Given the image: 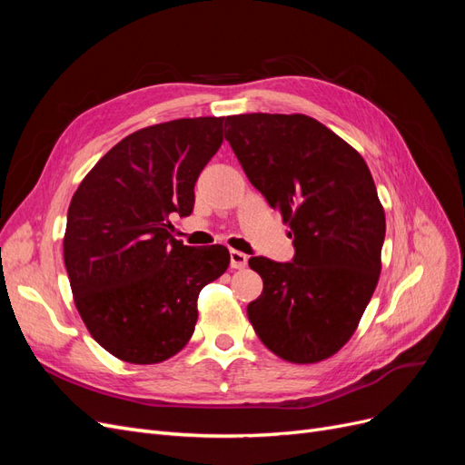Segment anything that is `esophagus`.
Segmentation results:
<instances>
[{
  "label": "esophagus",
  "mask_w": 465,
  "mask_h": 465,
  "mask_svg": "<svg viewBox=\"0 0 465 465\" xmlns=\"http://www.w3.org/2000/svg\"><path fill=\"white\" fill-rule=\"evenodd\" d=\"M248 263V256L244 252H238V250H231V267L232 270H244Z\"/></svg>",
  "instance_id": "esophagus-1"
}]
</instances>
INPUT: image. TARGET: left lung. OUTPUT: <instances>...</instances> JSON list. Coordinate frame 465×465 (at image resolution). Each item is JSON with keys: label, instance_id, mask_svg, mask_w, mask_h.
Masks as SVG:
<instances>
[{"label": "left lung", "instance_id": "8db88e82", "mask_svg": "<svg viewBox=\"0 0 465 465\" xmlns=\"http://www.w3.org/2000/svg\"><path fill=\"white\" fill-rule=\"evenodd\" d=\"M224 128L252 186L289 223L294 246L292 262L248 260L263 281L248 320L277 357L320 362L355 333L382 270L386 217L372 174L311 116L238 114Z\"/></svg>", "mask_w": 465, "mask_h": 465}]
</instances>
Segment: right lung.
Returning <instances> with one entry per match:
<instances>
[{
	"label": "right lung",
	"instance_id": "1",
	"mask_svg": "<svg viewBox=\"0 0 465 465\" xmlns=\"http://www.w3.org/2000/svg\"><path fill=\"white\" fill-rule=\"evenodd\" d=\"M224 118H180L124 137L83 178L67 209L64 262L94 341L134 364L176 355L198 322L200 291L227 272L229 250L184 246L174 215L223 143Z\"/></svg>",
	"mask_w": 465,
	"mask_h": 465
}]
</instances>
